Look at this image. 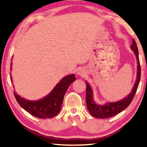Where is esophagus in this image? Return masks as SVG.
<instances>
[{
  "label": "esophagus",
  "instance_id": "34e87169",
  "mask_svg": "<svg viewBox=\"0 0 147 147\" xmlns=\"http://www.w3.org/2000/svg\"><path fill=\"white\" fill-rule=\"evenodd\" d=\"M76 73L78 75L80 76H85L86 72L85 69L81 67V68H79L78 70H77Z\"/></svg>",
  "mask_w": 147,
  "mask_h": 147
}]
</instances>
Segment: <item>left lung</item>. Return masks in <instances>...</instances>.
Listing matches in <instances>:
<instances>
[{"label":"left lung","mask_w":147,"mask_h":147,"mask_svg":"<svg viewBox=\"0 0 147 147\" xmlns=\"http://www.w3.org/2000/svg\"><path fill=\"white\" fill-rule=\"evenodd\" d=\"M131 49L134 52V54L136 56L137 59V64H138V67H137V78L134 86L131 89V93L128 94L126 97L123 99L117 102H107L104 105H100V104H96L93 99V90L89 86V84L86 82V104L88 107V109L91 113L92 116L94 117L99 118V119H107L111 117L114 115H117L118 113H121L122 111L125 109L127 107L130 105L131 102L132 101L134 96H135L136 93L138 89L139 82L141 78V66L139 63V53L138 46L136 41L133 39L132 44L130 47Z\"/></svg>","instance_id":"left-lung-1"}]
</instances>
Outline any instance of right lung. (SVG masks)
Wrapping results in <instances>:
<instances>
[{
    "instance_id": "obj_1",
    "label": "right lung",
    "mask_w": 147,
    "mask_h": 147,
    "mask_svg": "<svg viewBox=\"0 0 147 147\" xmlns=\"http://www.w3.org/2000/svg\"><path fill=\"white\" fill-rule=\"evenodd\" d=\"M11 65L12 63L10 65L11 70ZM10 78L12 82L11 73ZM75 80L74 74L65 76L48 95L38 100H26L17 94L16 91L13 92V94L19 105L31 115L41 119L52 118L60 111L67 89Z\"/></svg>"
}]
</instances>
